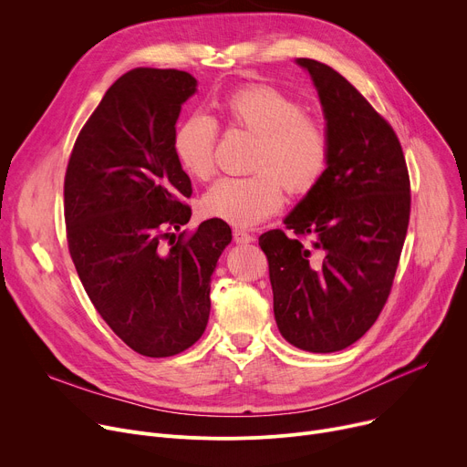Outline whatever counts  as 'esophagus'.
<instances>
[{
  "mask_svg": "<svg viewBox=\"0 0 467 467\" xmlns=\"http://www.w3.org/2000/svg\"><path fill=\"white\" fill-rule=\"evenodd\" d=\"M233 236H234V242H236V244H252V242L255 240L254 234L245 233V231H242V229H234V231H233Z\"/></svg>",
  "mask_w": 467,
  "mask_h": 467,
  "instance_id": "obj_1",
  "label": "esophagus"
}]
</instances>
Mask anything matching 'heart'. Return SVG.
<instances>
[{"label": "heart", "mask_w": 467, "mask_h": 467, "mask_svg": "<svg viewBox=\"0 0 467 467\" xmlns=\"http://www.w3.org/2000/svg\"><path fill=\"white\" fill-rule=\"evenodd\" d=\"M220 110L234 130L255 137L250 176L217 180L202 208L234 227H255L284 204V188L306 195L321 182L330 161V139L323 123L304 114L295 98L274 86L252 84L231 91ZM215 121L195 114L174 131L172 151L192 178L213 174Z\"/></svg>", "instance_id": "heart-1"}]
</instances>
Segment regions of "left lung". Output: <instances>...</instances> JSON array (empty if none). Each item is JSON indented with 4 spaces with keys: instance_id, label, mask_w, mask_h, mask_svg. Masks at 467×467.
I'll list each match as a JSON object with an SVG mask.
<instances>
[{
    "instance_id": "obj_1",
    "label": "left lung",
    "mask_w": 467,
    "mask_h": 467,
    "mask_svg": "<svg viewBox=\"0 0 467 467\" xmlns=\"http://www.w3.org/2000/svg\"><path fill=\"white\" fill-rule=\"evenodd\" d=\"M296 64L317 88L330 161L285 217L291 234L268 231L259 245L279 332L298 349L334 353L369 330L390 295L410 225V174L390 123L351 82L321 61Z\"/></svg>"
}]
</instances>
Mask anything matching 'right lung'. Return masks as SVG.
Returning a JSON list of instances; mask_svg holds the SVG:
<instances>
[{"label": "right lung", "mask_w": 467, "mask_h": 467, "mask_svg": "<svg viewBox=\"0 0 467 467\" xmlns=\"http://www.w3.org/2000/svg\"><path fill=\"white\" fill-rule=\"evenodd\" d=\"M197 80L178 69L121 75L73 146L64 210L69 254L99 316L133 351L172 357L202 336L210 277L231 227L190 222L192 180L172 151L182 105Z\"/></svg>", "instance_id": "obj_1"}]
</instances>
